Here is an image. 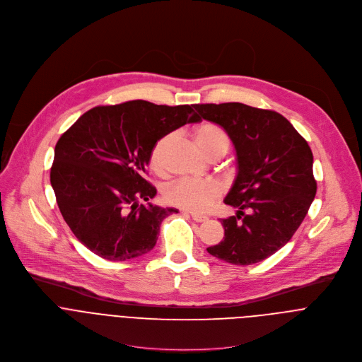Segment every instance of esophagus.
Returning a JSON list of instances; mask_svg holds the SVG:
<instances>
[{
	"label": "esophagus",
	"instance_id": "obj_1",
	"mask_svg": "<svg viewBox=\"0 0 362 362\" xmlns=\"http://www.w3.org/2000/svg\"><path fill=\"white\" fill-rule=\"evenodd\" d=\"M191 218H192L195 222H205V221H208L206 216L199 215V214H192V212H191Z\"/></svg>",
	"mask_w": 362,
	"mask_h": 362
}]
</instances>
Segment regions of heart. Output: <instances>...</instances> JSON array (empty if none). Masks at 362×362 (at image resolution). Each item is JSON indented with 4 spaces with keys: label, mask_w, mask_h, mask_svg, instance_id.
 Masks as SVG:
<instances>
[{
    "label": "heart",
    "mask_w": 362,
    "mask_h": 362,
    "mask_svg": "<svg viewBox=\"0 0 362 362\" xmlns=\"http://www.w3.org/2000/svg\"><path fill=\"white\" fill-rule=\"evenodd\" d=\"M194 140L199 150L209 158L214 154L223 156L229 148L228 134L212 123L201 124L195 133ZM170 143V136L161 137L151 151V168L156 173L165 170V153ZM221 197V187L218 182L205 180L195 181L181 178L170 182L164 189V199L174 206L189 212H205Z\"/></svg>",
    "instance_id": "1"
}]
</instances>
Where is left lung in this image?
<instances>
[{
  "label": "left lung",
  "instance_id": "8db88e82",
  "mask_svg": "<svg viewBox=\"0 0 362 362\" xmlns=\"http://www.w3.org/2000/svg\"><path fill=\"white\" fill-rule=\"evenodd\" d=\"M194 107L236 151L238 174L223 199L236 215L221 221L223 240L206 250L232 264L262 262L291 239L315 197L311 148L277 112L243 103Z\"/></svg>",
  "mask_w": 362,
  "mask_h": 362
}]
</instances>
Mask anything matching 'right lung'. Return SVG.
I'll list each match as a JSON object with an SVG mask.
<instances>
[{
	"label": "right lung",
	"instance_id": "obj_1",
	"mask_svg": "<svg viewBox=\"0 0 362 362\" xmlns=\"http://www.w3.org/2000/svg\"><path fill=\"white\" fill-rule=\"evenodd\" d=\"M201 117L192 105L132 100L82 115L55 146L51 184L74 235L115 262L148 253L164 218L175 208L140 204L157 189L146 180L156 143Z\"/></svg>",
	"mask_w": 362,
	"mask_h": 362
}]
</instances>
